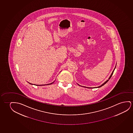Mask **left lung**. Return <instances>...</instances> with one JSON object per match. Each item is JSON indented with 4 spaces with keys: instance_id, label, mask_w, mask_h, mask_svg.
Segmentation results:
<instances>
[{
    "instance_id": "obj_1",
    "label": "left lung",
    "mask_w": 133,
    "mask_h": 133,
    "mask_svg": "<svg viewBox=\"0 0 133 133\" xmlns=\"http://www.w3.org/2000/svg\"><path fill=\"white\" fill-rule=\"evenodd\" d=\"M115 68H116V66H115ZM115 68H114V71H112V74H111V75H110V77H109V79H108V80L106 81V82H104V83H103V84H102V85H101V86H100L99 87H96V88H100V87H101L103 86V85H104V84H106V83H107V82H108V81H109V79H110L111 78V77H112V74H113V73H114V70H115ZM79 85V86H81V85ZM84 87V88H88V87Z\"/></svg>"
}]
</instances>
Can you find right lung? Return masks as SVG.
Listing matches in <instances>:
<instances>
[{
  "instance_id": "1",
  "label": "right lung",
  "mask_w": 133,
  "mask_h": 133,
  "mask_svg": "<svg viewBox=\"0 0 133 133\" xmlns=\"http://www.w3.org/2000/svg\"><path fill=\"white\" fill-rule=\"evenodd\" d=\"M54 82H52V83H50V84H44V85H35L34 84V85H36V86H42V85H50V84H52ZM30 84H31V85H33V84H31V83H29Z\"/></svg>"
}]
</instances>
